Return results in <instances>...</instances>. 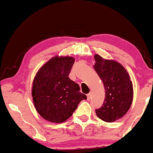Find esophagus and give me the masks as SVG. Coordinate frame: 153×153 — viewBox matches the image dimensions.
<instances>
[{
    "label": "esophagus",
    "instance_id": "34e87169",
    "mask_svg": "<svg viewBox=\"0 0 153 153\" xmlns=\"http://www.w3.org/2000/svg\"><path fill=\"white\" fill-rule=\"evenodd\" d=\"M91 93H89L87 95V100H90V98H91Z\"/></svg>",
    "mask_w": 153,
    "mask_h": 153
}]
</instances>
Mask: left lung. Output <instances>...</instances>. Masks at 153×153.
I'll list each match as a JSON object with an SVG mask.
<instances>
[{
    "label": "left lung",
    "instance_id": "8db88e82",
    "mask_svg": "<svg viewBox=\"0 0 153 153\" xmlns=\"http://www.w3.org/2000/svg\"><path fill=\"white\" fill-rule=\"evenodd\" d=\"M94 68L105 90L102 106L96 109L97 117L105 122L120 119L128 112L133 100V86L128 71L119 62L94 55Z\"/></svg>",
    "mask_w": 153,
    "mask_h": 153
}]
</instances>
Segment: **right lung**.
I'll use <instances>...</instances> for the list:
<instances>
[{"label": "right lung", "mask_w": 153, "mask_h": 153, "mask_svg": "<svg viewBox=\"0 0 153 153\" xmlns=\"http://www.w3.org/2000/svg\"><path fill=\"white\" fill-rule=\"evenodd\" d=\"M75 62L69 56H55L46 62L35 75L32 96L36 110L49 122L60 123L71 117L85 94L68 75Z\"/></svg>", "instance_id": "1"}]
</instances>
